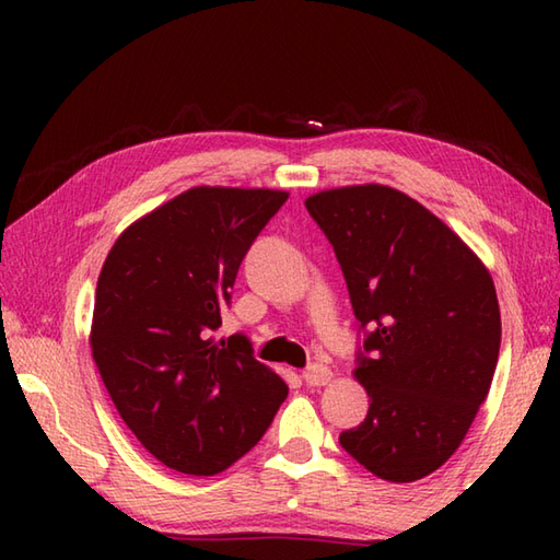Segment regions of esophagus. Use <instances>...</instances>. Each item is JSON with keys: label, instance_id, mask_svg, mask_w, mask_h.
I'll return each mask as SVG.
<instances>
[{"label": "esophagus", "instance_id": "obj_1", "mask_svg": "<svg viewBox=\"0 0 560 560\" xmlns=\"http://www.w3.org/2000/svg\"><path fill=\"white\" fill-rule=\"evenodd\" d=\"M303 380L307 385H313V387H319V385H327L329 380H331V371L327 365H323V363H313V365H307L305 371H303Z\"/></svg>", "mask_w": 560, "mask_h": 560}]
</instances>
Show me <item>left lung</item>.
I'll return each instance as SVG.
<instances>
[{
    "mask_svg": "<svg viewBox=\"0 0 560 560\" xmlns=\"http://www.w3.org/2000/svg\"><path fill=\"white\" fill-rule=\"evenodd\" d=\"M305 209L335 247L365 335L353 375L371 407L339 445L380 479H423L455 455L491 389L501 351L491 273L399 189H325Z\"/></svg>",
    "mask_w": 560,
    "mask_h": 560,
    "instance_id": "1",
    "label": "left lung"
}]
</instances>
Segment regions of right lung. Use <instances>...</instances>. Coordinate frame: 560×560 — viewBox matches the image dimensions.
<instances>
[{"label": "right lung", "instance_id": "1", "mask_svg": "<svg viewBox=\"0 0 560 560\" xmlns=\"http://www.w3.org/2000/svg\"><path fill=\"white\" fill-rule=\"evenodd\" d=\"M287 199L192 187L129 225L101 269L93 361L129 431L175 471L229 469L289 395L245 335H213L243 257Z\"/></svg>", "mask_w": 560, "mask_h": 560}]
</instances>
